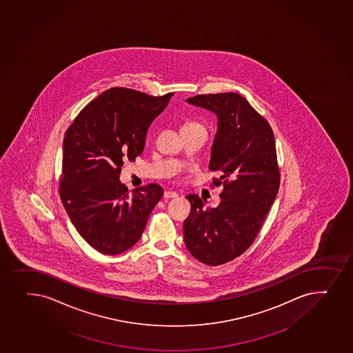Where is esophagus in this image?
<instances>
[{
    "mask_svg": "<svg viewBox=\"0 0 353 353\" xmlns=\"http://www.w3.org/2000/svg\"><path fill=\"white\" fill-rule=\"evenodd\" d=\"M179 197V194L177 192H174V191H164V198L165 199H170V198H176Z\"/></svg>",
    "mask_w": 353,
    "mask_h": 353,
    "instance_id": "1",
    "label": "esophagus"
}]
</instances>
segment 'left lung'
Wrapping results in <instances>:
<instances>
[{"instance_id": "left-lung-1", "label": "left lung", "mask_w": 353, "mask_h": 353, "mask_svg": "<svg viewBox=\"0 0 353 353\" xmlns=\"http://www.w3.org/2000/svg\"><path fill=\"white\" fill-rule=\"evenodd\" d=\"M186 103L218 118L209 169L220 171L213 184L224 185L216 208L205 209L188 194L191 212L183 225L185 246L194 258L219 265L243 254L254 243L280 188L276 147L270 123L233 92L201 94Z\"/></svg>"}]
</instances>
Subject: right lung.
Returning a JSON list of instances; mask_svg holds the SVG:
<instances>
[{"label":"right lung","mask_w":353,"mask_h":353,"mask_svg":"<svg viewBox=\"0 0 353 353\" xmlns=\"http://www.w3.org/2000/svg\"><path fill=\"white\" fill-rule=\"evenodd\" d=\"M172 95L110 88L83 107L65 134L61 201L78 233L103 254L133 247L163 196L159 184L130 194L119 179L123 159L142 154L149 125Z\"/></svg>","instance_id":"right-lung-1"}]
</instances>
